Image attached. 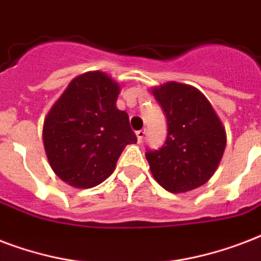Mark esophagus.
<instances>
[{
  "label": "esophagus",
  "instance_id": "esophagus-1",
  "mask_svg": "<svg viewBox=\"0 0 261 261\" xmlns=\"http://www.w3.org/2000/svg\"><path fill=\"white\" fill-rule=\"evenodd\" d=\"M136 136H137V141H139V143H143V140H144V136H145V129H140V130H137Z\"/></svg>",
  "mask_w": 261,
  "mask_h": 261
}]
</instances>
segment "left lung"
<instances>
[{
    "mask_svg": "<svg viewBox=\"0 0 261 261\" xmlns=\"http://www.w3.org/2000/svg\"><path fill=\"white\" fill-rule=\"evenodd\" d=\"M152 94L167 118L162 148L145 158L156 182L171 193L201 187L219 166L226 148V130L203 92L188 84L169 82Z\"/></svg>",
    "mask_w": 261,
    "mask_h": 261,
    "instance_id": "1",
    "label": "left lung"
}]
</instances>
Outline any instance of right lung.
I'll return each mask as SVG.
<instances>
[{
	"label": "right lung",
	"mask_w": 261,
	"mask_h": 261,
	"mask_svg": "<svg viewBox=\"0 0 261 261\" xmlns=\"http://www.w3.org/2000/svg\"><path fill=\"white\" fill-rule=\"evenodd\" d=\"M120 84L92 70L74 77L43 122V145L53 171L70 187L92 188L116 169L137 137L128 114L117 109Z\"/></svg>",
	"instance_id": "obj_1"
}]
</instances>
